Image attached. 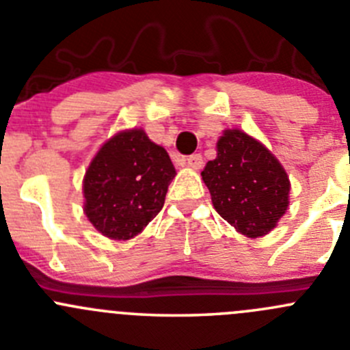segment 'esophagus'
<instances>
[{
	"mask_svg": "<svg viewBox=\"0 0 350 350\" xmlns=\"http://www.w3.org/2000/svg\"><path fill=\"white\" fill-rule=\"evenodd\" d=\"M202 165H204V159H202L201 154H191L187 158V166H191V168L199 170L202 168Z\"/></svg>",
	"mask_w": 350,
	"mask_h": 350,
	"instance_id": "1",
	"label": "esophagus"
}]
</instances>
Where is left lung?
<instances>
[{"mask_svg":"<svg viewBox=\"0 0 350 350\" xmlns=\"http://www.w3.org/2000/svg\"><path fill=\"white\" fill-rule=\"evenodd\" d=\"M216 151L201 175L218 215L251 239L271 232L287 211L291 191L278 159L241 131L225 132Z\"/></svg>","mask_w":350,"mask_h":350,"instance_id":"obj_1","label":"left lung"}]
</instances>
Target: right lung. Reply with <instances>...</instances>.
Returning a JSON list of instances; mask_svg holds the SVG:
<instances>
[{"label": "right lung", "instance_id": "obj_1", "mask_svg": "<svg viewBox=\"0 0 350 350\" xmlns=\"http://www.w3.org/2000/svg\"><path fill=\"white\" fill-rule=\"evenodd\" d=\"M173 177L168 152L144 131L120 132L85 172V216L106 237L129 241L161 211Z\"/></svg>", "mask_w": 350, "mask_h": 350}]
</instances>
